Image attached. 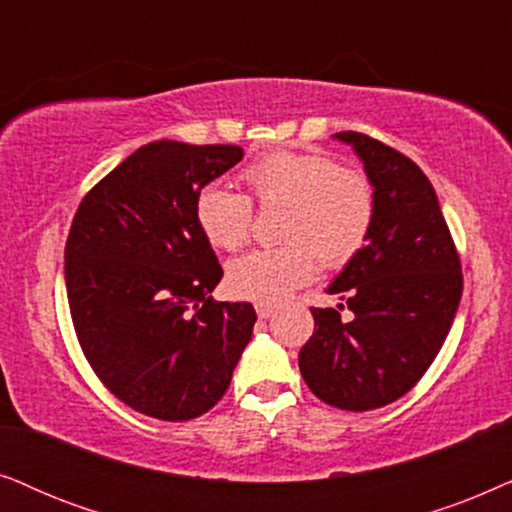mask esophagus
<instances>
[{
  "label": "esophagus",
  "instance_id": "obj_1",
  "mask_svg": "<svg viewBox=\"0 0 512 512\" xmlns=\"http://www.w3.org/2000/svg\"><path fill=\"white\" fill-rule=\"evenodd\" d=\"M255 311H257V316H260V318H269L271 316V313H274V306H271V304H257L255 306Z\"/></svg>",
  "mask_w": 512,
  "mask_h": 512
}]
</instances>
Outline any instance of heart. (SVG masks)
Returning <instances> with one entry per match:
<instances>
[{
    "instance_id": "b5f03b06",
    "label": "heart",
    "mask_w": 512,
    "mask_h": 512,
    "mask_svg": "<svg viewBox=\"0 0 512 512\" xmlns=\"http://www.w3.org/2000/svg\"><path fill=\"white\" fill-rule=\"evenodd\" d=\"M250 196L208 182L194 196V220L217 250H238L250 238L252 201L283 203L278 248L252 250L227 269V285L250 302H278L327 269L346 267L370 238L377 192L363 170L337 166L332 156L309 149H274L243 168Z\"/></svg>"
}]
</instances>
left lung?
I'll list each match as a JSON object with an SVG mask.
<instances>
[{
	"label": "left lung",
	"mask_w": 512,
	"mask_h": 512,
	"mask_svg": "<svg viewBox=\"0 0 512 512\" xmlns=\"http://www.w3.org/2000/svg\"><path fill=\"white\" fill-rule=\"evenodd\" d=\"M337 140L356 149L377 192L365 248L327 288L353 316L311 309L313 335L299 372L320 400L367 412L414 388L445 344L463 290L461 260L431 180L398 149L365 133Z\"/></svg>",
	"instance_id": "left-lung-1"
}]
</instances>
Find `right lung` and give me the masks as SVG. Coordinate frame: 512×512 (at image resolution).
Here are the masks:
<instances>
[{
	"instance_id": "obj_1",
	"label": "right lung",
	"mask_w": 512,
	"mask_h": 512,
	"mask_svg": "<svg viewBox=\"0 0 512 512\" xmlns=\"http://www.w3.org/2000/svg\"><path fill=\"white\" fill-rule=\"evenodd\" d=\"M243 159L236 145L149 142L81 199L65 285L81 351L121 403L163 421L206 414L252 337L248 302H215L222 278L194 196Z\"/></svg>"
}]
</instances>
